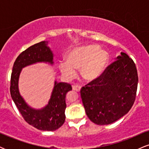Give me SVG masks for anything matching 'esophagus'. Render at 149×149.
<instances>
[{"label": "esophagus", "instance_id": "34e87169", "mask_svg": "<svg viewBox=\"0 0 149 149\" xmlns=\"http://www.w3.org/2000/svg\"><path fill=\"white\" fill-rule=\"evenodd\" d=\"M72 88L73 90H75L76 92H80V90H81V87L79 86V85H73Z\"/></svg>", "mask_w": 149, "mask_h": 149}]
</instances>
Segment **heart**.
Returning a JSON list of instances; mask_svg holds the SVG:
<instances>
[{
	"label": "heart",
	"mask_w": 149,
	"mask_h": 149,
	"mask_svg": "<svg viewBox=\"0 0 149 149\" xmlns=\"http://www.w3.org/2000/svg\"><path fill=\"white\" fill-rule=\"evenodd\" d=\"M109 61V54L97 45L77 47L69 51L66 61L58 65L61 74L67 79L74 78L76 70L80 69V75L87 81L97 79L104 73Z\"/></svg>",
	"instance_id": "obj_1"
}]
</instances>
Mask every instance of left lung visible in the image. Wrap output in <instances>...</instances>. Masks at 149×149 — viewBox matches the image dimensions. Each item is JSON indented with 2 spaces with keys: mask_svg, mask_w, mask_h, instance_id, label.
<instances>
[{
  "mask_svg": "<svg viewBox=\"0 0 149 149\" xmlns=\"http://www.w3.org/2000/svg\"><path fill=\"white\" fill-rule=\"evenodd\" d=\"M138 84L136 66L121 52L100 78L83 87L80 96L89 119L109 125L127 114L134 104Z\"/></svg>",
  "mask_w": 149,
  "mask_h": 149,
  "instance_id": "obj_1",
  "label": "left lung"
}]
</instances>
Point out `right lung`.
I'll use <instances>...</instances> for the list:
<instances>
[{"label":"right lung","instance_id":"obj_1","mask_svg":"<svg viewBox=\"0 0 149 149\" xmlns=\"http://www.w3.org/2000/svg\"><path fill=\"white\" fill-rule=\"evenodd\" d=\"M47 44L48 41L38 42L18 56L11 75L10 95L24 119L29 124L40 130L54 131L64 123L66 95L72 90L71 85L55 80L48 103L41 109L30 107L19 90V78L23 68L37 63H46L52 66L54 64V54Z\"/></svg>","mask_w":149,"mask_h":149}]
</instances>
